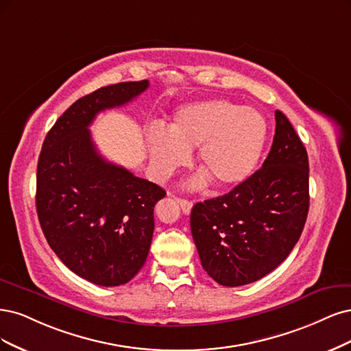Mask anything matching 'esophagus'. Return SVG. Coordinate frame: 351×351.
<instances>
[{
  "label": "esophagus",
  "instance_id": "34e87169",
  "mask_svg": "<svg viewBox=\"0 0 351 351\" xmlns=\"http://www.w3.org/2000/svg\"><path fill=\"white\" fill-rule=\"evenodd\" d=\"M178 202H179V206H180V208H182V211L185 213V214H189L191 213V210H192V201H189V199H185V198H178Z\"/></svg>",
  "mask_w": 351,
  "mask_h": 351
}]
</instances>
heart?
<instances>
[{
    "mask_svg": "<svg viewBox=\"0 0 351 351\" xmlns=\"http://www.w3.org/2000/svg\"><path fill=\"white\" fill-rule=\"evenodd\" d=\"M267 141V122L259 112L229 100L211 99L179 108L169 128L147 131L150 163L160 175L185 166L191 150L198 149L204 169L197 185L208 178L223 189L242 185L255 172Z\"/></svg>",
    "mask_w": 351,
    "mask_h": 351,
    "instance_id": "1",
    "label": "heart"
}]
</instances>
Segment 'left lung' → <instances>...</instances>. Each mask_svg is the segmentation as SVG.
<instances>
[{"instance_id": "1", "label": "left lung", "mask_w": 351, "mask_h": 351, "mask_svg": "<svg viewBox=\"0 0 351 351\" xmlns=\"http://www.w3.org/2000/svg\"><path fill=\"white\" fill-rule=\"evenodd\" d=\"M308 210V153L287 117L276 110L263 167L228 194L192 207L191 232L202 268L228 287L265 277L298 243Z\"/></svg>"}]
</instances>
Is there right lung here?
Listing matches in <instances>:
<instances>
[{"mask_svg":"<svg viewBox=\"0 0 351 351\" xmlns=\"http://www.w3.org/2000/svg\"><path fill=\"white\" fill-rule=\"evenodd\" d=\"M149 80L100 87L66 109L45 137L36 210L52 251L97 286L125 285L144 265L154 206L166 192L97 152L88 127L99 112L127 105Z\"/></svg>","mask_w":351,"mask_h":351,"instance_id":"add662e5","label":"right lung"}]
</instances>
